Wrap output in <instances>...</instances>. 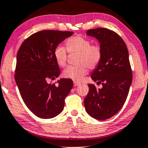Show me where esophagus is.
Masks as SVG:
<instances>
[{"label": "esophagus", "instance_id": "obj_1", "mask_svg": "<svg viewBox=\"0 0 148 148\" xmlns=\"http://www.w3.org/2000/svg\"><path fill=\"white\" fill-rule=\"evenodd\" d=\"M73 83H74V86H75V87L78 86V85H80V83H79V82H74Z\"/></svg>", "mask_w": 148, "mask_h": 148}]
</instances>
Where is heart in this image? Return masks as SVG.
<instances>
[{
  "label": "heart",
  "instance_id": "b5f03b06",
  "mask_svg": "<svg viewBox=\"0 0 148 148\" xmlns=\"http://www.w3.org/2000/svg\"><path fill=\"white\" fill-rule=\"evenodd\" d=\"M66 48L63 45L56 47L53 55L57 64L65 67L67 63L68 51L70 53H77L76 58L77 66H71L65 69L63 75L66 78L76 82L82 80L88 72L87 67L95 69L101 63L103 56L101 47L82 36H74L66 41Z\"/></svg>",
  "mask_w": 148,
  "mask_h": 148
}]
</instances>
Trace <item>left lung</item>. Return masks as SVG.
Wrapping results in <instances>:
<instances>
[{"mask_svg":"<svg viewBox=\"0 0 148 148\" xmlns=\"http://www.w3.org/2000/svg\"><path fill=\"white\" fill-rule=\"evenodd\" d=\"M87 34L98 39L102 49V59L91 77L103 87L89 84L84 104L90 116L106 120L119 112L128 97L133 79L128 49L117 33L106 28L89 29Z\"/></svg>","mask_w":148,"mask_h":148,"instance_id":"8db88e82","label":"left lung"}]
</instances>
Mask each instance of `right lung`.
Returning <instances> with one entry per match:
<instances>
[{
    "instance_id": "right-lung-1",
    "label": "right lung",
    "mask_w": 148,
    "mask_h": 148,
    "mask_svg": "<svg viewBox=\"0 0 148 148\" xmlns=\"http://www.w3.org/2000/svg\"><path fill=\"white\" fill-rule=\"evenodd\" d=\"M73 34L58 30L38 32L27 38L17 51L15 82L25 104L39 118L58 115L73 86L72 80L68 78L60 79L58 85L48 82L60 75L54 49Z\"/></svg>"
}]
</instances>
